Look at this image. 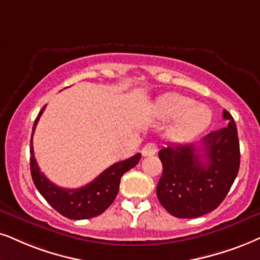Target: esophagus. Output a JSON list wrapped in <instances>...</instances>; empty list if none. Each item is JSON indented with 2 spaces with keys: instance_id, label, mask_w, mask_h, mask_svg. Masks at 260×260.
Returning <instances> with one entry per match:
<instances>
[{
  "instance_id": "esophagus-1",
  "label": "esophagus",
  "mask_w": 260,
  "mask_h": 260,
  "mask_svg": "<svg viewBox=\"0 0 260 260\" xmlns=\"http://www.w3.org/2000/svg\"><path fill=\"white\" fill-rule=\"evenodd\" d=\"M156 152H157V145L154 143H147L146 145L143 147L144 156H153Z\"/></svg>"
}]
</instances>
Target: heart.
<instances>
[{"instance_id": "b5f03b06", "label": "heart", "mask_w": 260, "mask_h": 260, "mask_svg": "<svg viewBox=\"0 0 260 260\" xmlns=\"http://www.w3.org/2000/svg\"><path fill=\"white\" fill-rule=\"evenodd\" d=\"M154 114L162 120H175L170 128L174 140L192 139L210 126L212 113L206 106L194 103V100L180 93H169L160 97L154 104Z\"/></svg>"}]
</instances>
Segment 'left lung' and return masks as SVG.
<instances>
[{
	"instance_id": "1",
	"label": "left lung",
	"mask_w": 260,
	"mask_h": 260,
	"mask_svg": "<svg viewBox=\"0 0 260 260\" xmlns=\"http://www.w3.org/2000/svg\"><path fill=\"white\" fill-rule=\"evenodd\" d=\"M228 127L209 133L198 145L170 144L159 150L163 164L156 192L170 215L196 218L211 212L224 200L240 168L238 129L223 110Z\"/></svg>"
}]
</instances>
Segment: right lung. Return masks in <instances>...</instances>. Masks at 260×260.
Here are the masks:
<instances>
[{
    "label": "right lung",
    "instance_id": "1",
    "mask_svg": "<svg viewBox=\"0 0 260 260\" xmlns=\"http://www.w3.org/2000/svg\"><path fill=\"white\" fill-rule=\"evenodd\" d=\"M45 109V106L42 108L41 113L35 121L32 128L31 137V175L35 186L47 202L60 212L62 216L70 219H87L96 217L103 213L111 205L116 198L119 192L121 177L129 169L134 168L139 163L141 154L137 153L131 158L114 163L109 168L100 174L93 181L85 185L80 188L67 189L58 187L49 181L43 173H41L37 160L35 158L34 146H32V138L37 126L39 117Z\"/></svg>",
    "mask_w": 260,
    "mask_h": 260
}]
</instances>
